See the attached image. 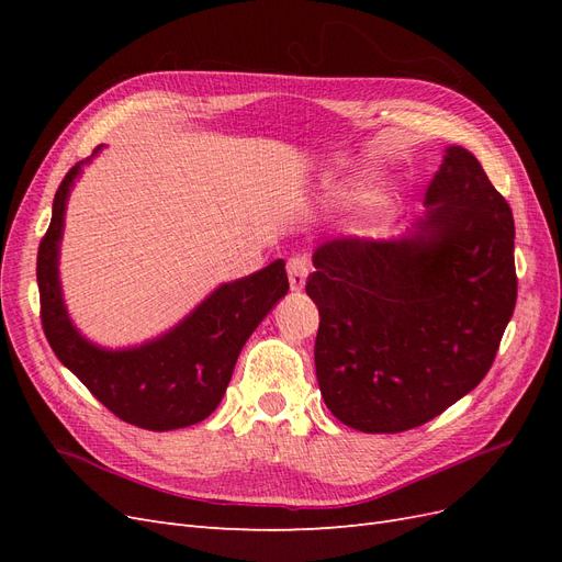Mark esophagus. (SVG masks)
<instances>
[{
  "label": "esophagus",
  "instance_id": "34e87169",
  "mask_svg": "<svg viewBox=\"0 0 562 562\" xmlns=\"http://www.w3.org/2000/svg\"><path fill=\"white\" fill-rule=\"evenodd\" d=\"M310 277V260L307 258H291L288 260V281H291V291H302Z\"/></svg>",
  "mask_w": 562,
  "mask_h": 562
}]
</instances>
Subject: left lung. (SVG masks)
Listing matches in <instances>:
<instances>
[{
	"label": "left lung",
	"instance_id": "1",
	"mask_svg": "<svg viewBox=\"0 0 562 562\" xmlns=\"http://www.w3.org/2000/svg\"><path fill=\"white\" fill-rule=\"evenodd\" d=\"M403 239H326L307 295L316 380L351 429L422 427L481 384L514 316V215L469 149H446Z\"/></svg>",
	"mask_w": 562,
	"mask_h": 562
}]
</instances>
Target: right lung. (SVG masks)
<instances>
[{"instance_id":"obj_1","label":"right lung","mask_w":562,"mask_h":562,"mask_svg":"<svg viewBox=\"0 0 562 562\" xmlns=\"http://www.w3.org/2000/svg\"><path fill=\"white\" fill-rule=\"evenodd\" d=\"M87 161L75 164L63 178L37 252L44 335L58 361L119 419L149 431L190 427L223 401L246 339L288 293L285 262L274 260L215 288L176 328L140 347L103 349L89 342L65 310L58 277L67 196Z\"/></svg>"}]
</instances>
